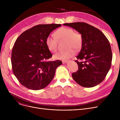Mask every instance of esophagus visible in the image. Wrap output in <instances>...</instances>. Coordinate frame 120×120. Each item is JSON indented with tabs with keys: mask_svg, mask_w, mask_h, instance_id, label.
<instances>
[{
	"mask_svg": "<svg viewBox=\"0 0 120 120\" xmlns=\"http://www.w3.org/2000/svg\"><path fill=\"white\" fill-rule=\"evenodd\" d=\"M68 61L67 60H62V62L63 63H67Z\"/></svg>",
	"mask_w": 120,
	"mask_h": 120,
	"instance_id": "34e87169",
	"label": "esophagus"
}]
</instances>
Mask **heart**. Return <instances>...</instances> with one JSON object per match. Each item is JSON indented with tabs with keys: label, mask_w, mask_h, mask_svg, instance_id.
<instances>
[{
	"label": "heart",
	"mask_w": 120,
	"mask_h": 120,
	"mask_svg": "<svg viewBox=\"0 0 120 120\" xmlns=\"http://www.w3.org/2000/svg\"><path fill=\"white\" fill-rule=\"evenodd\" d=\"M54 35H49L46 39L48 49L52 52H55L57 49V41L66 40L65 51L59 52L55 54L53 57L57 60H67L75 54V50H79L82 46L83 37L81 34L74 32L73 29L63 27L57 30Z\"/></svg>",
	"instance_id": "heart-1"
}]
</instances>
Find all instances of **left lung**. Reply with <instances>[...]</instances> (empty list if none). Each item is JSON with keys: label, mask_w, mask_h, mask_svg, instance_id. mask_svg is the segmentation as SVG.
<instances>
[{"label": "left lung", "mask_w": 120, "mask_h": 120, "mask_svg": "<svg viewBox=\"0 0 120 120\" xmlns=\"http://www.w3.org/2000/svg\"><path fill=\"white\" fill-rule=\"evenodd\" d=\"M64 25L77 30L83 37L81 51L76 57L77 72L72 73L73 80L79 85L91 87L105 79L111 65L112 54L108 39L101 31L84 22L65 23Z\"/></svg>", "instance_id": "8db88e82"}]
</instances>
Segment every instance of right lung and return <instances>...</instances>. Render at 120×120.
<instances>
[{
    "label": "right lung",
    "mask_w": 120,
    "mask_h": 120,
    "mask_svg": "<svg viewBox=\"0 0 120 120\" xmlns=\"http://www.w3.org/2000/svg\"><path fill=\"white\" fill-rule=\"evenodd\" d=\"M61 24H40L25 31L12 48L11 62L13 72L20 83L32 90L46 87L53 79L60 60L48 61L52 54L46 44V38Z\"/></svg>",
    "instance_id": "1"
}]
</instances>
